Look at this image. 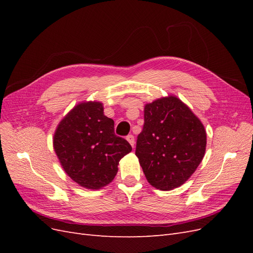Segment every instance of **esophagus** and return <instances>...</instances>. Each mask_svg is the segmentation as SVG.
I'll list each match as a JSON object with an SVG mask.
<instances>
[{
  "mask_svg": "<svg viewBox=\"0 0 253 253\" xmlns=\"http://www.w3.org/2000/svg\"><path fill=\"white\" fill-rule=\"evenodd\" d=\"M126 140L128 141V143L132 145V147L134 148V144H135V139H134V136L133 135H128L126 136Z\"/></svg>",
  "mask_w": 253,
  "mask_h": 253,
  "instance_id": "obj_1",
  "label": "esophagus"
}]
</instances>
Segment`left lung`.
<instances>
[{"label":"left lung","mask_w":253,"mask_h":253,"mask_svg":"<svg viewBox=\"0 0 253 253\" xmlns=\"http://www.w3.org/2000/svg\"><path fill=\"white\" fill-rule=\"evenodd\" d=\"M144 125L135 154L151 186L170 191L183 185L205 156L207 133L189 106L175 95L144 105Z\"/></svg>","instance_id":"left-lung-1"}]
</instances>
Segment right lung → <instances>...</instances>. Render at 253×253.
<instances>
[{"instance_id":"right-lung-1","label":"right lung","mask_w":253,"mask_h":253,"mask_svg":"<svg viewBox=\"0 0 253 253\" xmlns=\"http://www.w3.org/2000/svg\"><path fill=\"white\" fill-rule=\"evenodd\" d=\"M52 145L64 172L88 190L111 183L120 159L132 151L131 144L115 135L114 120L105 116L100 101L76 104L59 122Z\"/></svg>"}]
</instances>
